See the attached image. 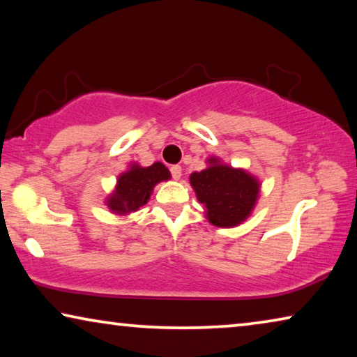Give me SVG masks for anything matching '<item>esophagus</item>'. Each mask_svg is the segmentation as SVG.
Instances as JSON below:
<instances>
[{
    "mask_svg": "<svg viewBox=\"0 0 357 357\" xmlns=\"http://www.w3.org/2000/svg\"><path fill=\"white\" fill-rule=\"evenodd\" d=\"M170 172H172V176H173V179H179L181 178V174H183V168H181L179 165H173L172 168H170Z\"/></svg>",
    "mask_w": 357,
    "mask_h": 357,
    "instance_id": "obj_1",
    "label": "esophagus"
}]
</instances>
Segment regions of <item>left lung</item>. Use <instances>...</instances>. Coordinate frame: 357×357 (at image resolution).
<instances>
[{
  "label": "left lung",
  "instance_id": "left-lung-1",
  "mask_svg": "<svg viewBox=\"0 0 357 357\" xmlns=\"http://www.w3.org/2000/svg\"><path fill=\"white\" fill-rule=\"evenodd\" d=\"M206 164L204 170L189 178L197 200L204 206V215L214 227L241 225L255 208L261 183L244 168L223 164L219 157H209Z\"/></svg>",
  "mask_w": 357,
  "mask_h": 357
}]
</instances>
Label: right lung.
I'll list each match as a JSON object with an SVG mask.
<instances>
[{
  "instance_id": "right-lung-1",
  "label": "right lung",
  "mask_w": 357,
  "mask_h": 357,
  "mask_svg": "<svg viewBox=\"0 0 357 357\" xmlns=\"http://www.w3.org/2000/svg\"><path fill=\"white\" fill-rule=\"evenodd\" d=\"M172 178L168 168L162 162L142 167L137 162L130 164L116 179L114 190L107 197L105 204L113 214L129 215L149 202L154 187Z\"/></svg>"
}]
</instances>
